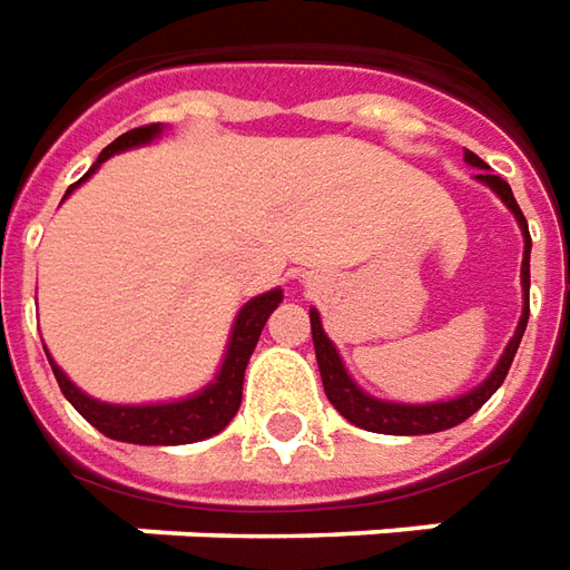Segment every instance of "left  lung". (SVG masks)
<instances>
[{
    "label": "left lung",
    "mask_w": 570,
    "mask_h": 570,
    "mask_svg": "<svg viewBox=\"0 0 570 570\" xmlns=\"http://www.w3.org/2000/svg\"><path fill=\"white\" fill-rule=\"evenodd\" d=\"M465 160H469L472 167H478V179L488 183V186L500 195L502 202H505V207L515 214L518 226H521V233H524V261H521L524 313H521L515 337L509 341V347H505L502 360L497 363V368H493V375H490L481 387H474L472 394H465V397L446 400V403L406 406V403H384V400H375L368 397V394H363V391L347 379V372H344L341 360H337L335 344L325 337L320 313L309 309V332H313V347H316V363H320V375H323L325 397H328V403H332L347 422L366 428V431H375V434H434V431H446V428L465 422V419L481 410V406L497 394V387L505 382L509 366H512V360H515L518 344H521V335H524V328H528V316H531V233H528V219L521 214L515 195H512V188H509V183H505L502 176L490 173L488 164L478 158L474 151H465Z\"/></svg>",
    "instance_id": "obj_1"
}]
</instances>
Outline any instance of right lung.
<instances>
[{"label": "right lung", "mask_w": 570, "mask_h": 570, "mask_svg": "<svg viewBox=\"0 0 570 570\" xmlns=\"http://www.w3.org/2000/svg\"><path fill=\"white\" fill-rule=\"evenodd\" d=\"M158 132V124H148V127H136L124 132V136H117L98 155L96 167L101 160L111 158L114 151L151 142ZM278 304H282V292L278 288L276 292L261 294L254 301H247L242 313H238V320H235L233 341H229V351H226V360H223L217 382L207 384L202 394H195V397L176 400V403H158V406H111V403H98V400L86 397L80 387H73L68 382V375L49 360L52 363L55 382L61 387V394L73 403V410L80 412L89 425H96L105 438H114V441L124 443H145V446H170V443L204 441V438H210V434H217V431L229 425L233 415L238 412V406H242V384H245L247 360H250V353L257 347V337H261L269 313Z\"/></svg>", "instance_id": "add662e5"}]
</instances>
